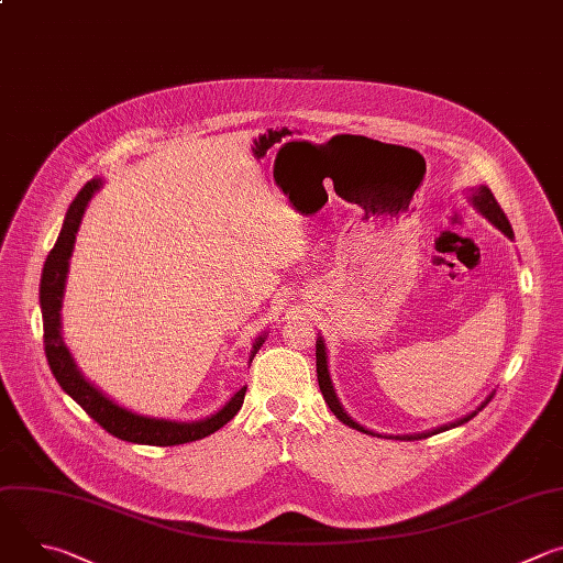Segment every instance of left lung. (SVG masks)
I'll return each mask as SVG.
<instances>
[{"label":"left lung","mask_w":563,"mask_h":563,"mask_svg":"<svg viewBox=\"0 0 563 563\" xmlns=\"http://www.w3.org/2000/svg\"><path fill=\"white\" fill-rule=\"evenodd\" d=\"M472 202L476 205V209L484 213L493 224H497L508 238H512V227H510V222H508V218H506V213H504V209H501V205L497 202V198L493 196V191L488 189V187H478L474 194H472ZM316 374H318V387H320V391H323V398H325V404L330 406V410L336 415V419L339 421H343L345 426H350V428H354V430H358V432H365V434H374V432H369V430H365L363 426H358L354 419H350L347 415H345V410L341 408V404H339V398H336V394H334V387H332V380H330V374H328V358H325V345H323V341H316ZM493 398V396H490ZM488 398V400H490ZM484 408V406H481ZM478 408V410H481ZM476 415V412H474ZM474 415H470V417H465V419H461L459 423H465V421H470ZM456 426V423H454ZM441 430H448V428H441ZM439 430H434L432 434H437ZM426 437H430V432L428 434H417V437H400V441H419V439H426Z\"/></svg>","instance_id":"1"}]
</instances>
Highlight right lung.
<instances>
[{"label": "right lung", "mask_w": 563, "mask_h": 563, "mask_svg": "<svg viewBox=\"0 0 563 563\" xmlns=\"http://www.w3.org/2000/svg\"><path fill=\"white\" fill-rule=\"evenodd\" d=\"M98 189H100V180H91L79 189V194L75 196V200L66 211L57 243L44 263L42 283H40V302H42V318H44V352H46L51 372L57 378L59 387L75 400L79 408H82L96 423H100L109 434L122 441L165 448V445H183L189 441L205 439L216 430H220L224 423H229L238 415V410L243 408L247 387L235 391L233 398L218 415L205 421L176 423V421H163V419H148L115 406L111 398H107L98 387H93L82 374H79L77 365L73 363L62 341L59 309H62L66 272H68V258H70L75 233L79 229V222H82L85 209ZM261 345H263V339L256 341L252 356L261 350Z\"/></svg>", "instance_id": "add662e5"}]
</instances>
